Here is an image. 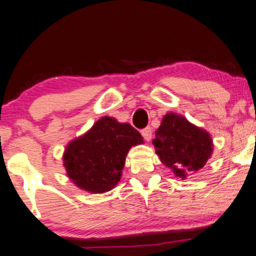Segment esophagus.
<instances>
[{
	"instance_id": "34e87169",
	"label": "esophagus",
	"mask_w": 256,
	"mask_h": 256,
	"mask_svg": "<svg viewBox=\"0 0 256 256\" xmlns=\"http://www.w3.org/2000/svg\"><path fill=\"white\" fill-rule=\"evenodd\" d=\"M142 136H144V138L146 140V141H150V138H152V128H144V130L141 131Z\"/></svg>"
}]
</instances>
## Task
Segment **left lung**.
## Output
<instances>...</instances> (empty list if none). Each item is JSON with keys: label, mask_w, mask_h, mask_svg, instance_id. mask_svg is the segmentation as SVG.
I'll return each mask as SVG.
<instances>
[{"label": "left lung", "mask_w": 256, "mask_h": 256, "mask_svg": "<svg viewBox=\"0 0 256 256\" xmlns=\"http://www.w3.org/2000/svg\"><path fill=\"white\" fill-rule=\"evenodd\" d=\"M152 144L162 163L182 179L202 168L212 153L211 136L174 112L163 118Z\"/></svg>", "instance_id": "1"}]
</instances>
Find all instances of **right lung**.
<instances>
[{
	"label": "right lung",
	"mask_w": 256,
	"mask_h": 256,
	"mask_svg": "<svg viewBox=\"0 0 256 256\" xmlns=\"http://www.w3.org/2000/svg\"><path fill=\"white\" fill-rule=\"evenodd\" d=\"M142 142L144 137L130 124L102 118L67 146L64 154L67 176L86 192H109L119 182L128 150Z\"/></svg>",
	"instance_id": "obj_1"
}]
</instances>
